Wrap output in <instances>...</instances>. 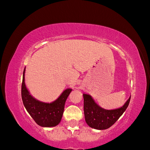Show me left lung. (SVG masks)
Segmentation results:
<instances>
[{
	"label": "left lung",
	"mask_w": 150,
	"mask_h": 150,
	"mask_svg": "<svg viewBox=\"0 0 150 150\" xmlns=\"http://www.w3.org/2000/svg\"><path fill=\"white\" fill-rule=\"evenodd\" d=\"M130 98L123 106L115 110H105L100 107L89 95L83 94L85 121L91 128L105 130L115 124L128 106Z\"/></svg>",
	"instance_id": "8db88e82"
}]
</instances>
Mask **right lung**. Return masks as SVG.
I'll list each match as a JSON object with an SVG mask.
<instances>
[{"label": "right lung", "instance_id": "1", "mask_svg": "<svg viewBox=\"0 0 150 150\" xmlns=\"http://www.w3.org/2000/svg\"><path fill=\"white\" fill-rule=\"evenodd\" d=\"M23 72L21 95L24 105L28 112L39 126L42 127H53L57 126L62 120L65 103L72 89L67 88L63 92L56 100L52 103L40 102L30 95L24 83Z\"/></svg>", "mask_w": 150, "mask_h": 150}]
</instances>
